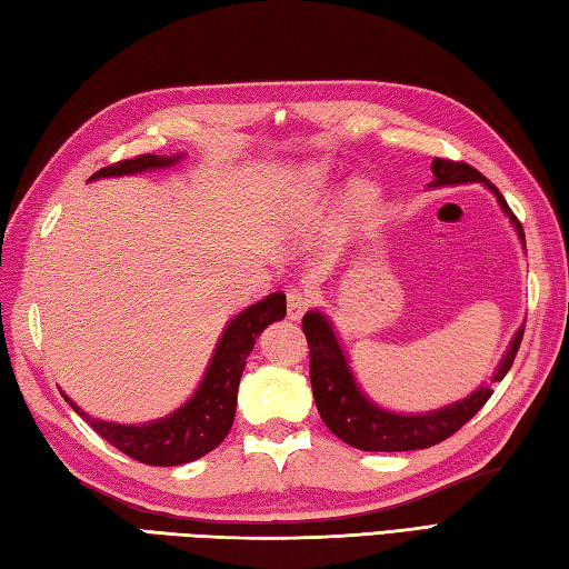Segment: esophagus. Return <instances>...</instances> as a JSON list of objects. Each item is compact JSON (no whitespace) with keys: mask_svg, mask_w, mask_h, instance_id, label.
Wrapping results in <instances>:
<instances>
[{"mask_svg":"<svg viewBox=\"0 0 569 569\" xmlns=\"http://www.w3.org/2000/svg\"><path fill=\"white\" fill-rule=\"evenodd\" d=\"M311 301H315V295H311L307 287L289 289V295H287V317L292 319V321L301 319V315H305V311L311 307Z\"/></svg>","mask_w":569,"mask_h":569,"instance_id":"esophagus-1","label":"esophagus"}]
</instances>
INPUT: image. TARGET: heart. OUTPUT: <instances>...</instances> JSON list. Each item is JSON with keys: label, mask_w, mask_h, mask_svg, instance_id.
<instances>
[{"label": "heart", "mask_w": 569, "mask_h": 569, "mask_svg": "<svg viewBox=\"0 0 569 569\" xmlns=\"http://www.w3.org/2000/svg\"><path fill=\"white\" fill-rule=\"evenodd\" d=\"M356 199L358 201H366V191H356Z\"/></svg>", "instance_id": "1"}]
</instances>
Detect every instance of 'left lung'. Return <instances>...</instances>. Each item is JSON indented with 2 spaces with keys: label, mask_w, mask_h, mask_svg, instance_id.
I'll use <instances>...</instances> for the list:
<instances>
[{
  "label": "left lung",
  "mask_w": 569,
  "mask_h": 569,
  "mask_svg": "<svg viewBox=\"0 0 569 569\" xmlns=\"http://www.w3.org/2000/svg\"><path fill=\"white\" fill-rule=\"evenodd\" d=\"M432 173L435 181L430 187H455V183L469 181H481L483 187H489L496 193V199L501 203L506 216L511 218V223L516 226L520 242L526 246L523 226L518 223V218L513 216L511 208H508L501 191H498L481 171L469 167L467 161L435 157ZM301 329H305L309 343L311 392H315L321 420L336 437L356 449L412 451L435 447L439 442H445V439L455 435L457 430H461V427L483 408L486 400H489L493 392L489 386H481L477 392H471L469 398L425 415L388 412L370 402L361 392V388L356 386V378L351 373L349 361H346V353L339 339H336L331 321L323 317L321 311H307L305 319H301ZM520 341H523V327L518 329L511 346H508L501 366H498L491 378L493 382L503 380L508 370H511L513 358L520 349Z\"/></svg>",
  "instance_id": "obj_1"
}]
</instances>
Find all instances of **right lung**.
Instances as JSON below:
<instances>
[{
	"mask_svg": "<svg viewBox=\"0 0 569 569\" xmlns=\"http://www.w3.org/2000/svg\"><path fill=\"white\" fill-rule=\"evenodd\" d=\"M181 157L183 154H139L134 159H122L118 164H110L92 173L90 181L102 177H122V173H139L147 169H164L177 164ZM284 315L287 299L282 292H274L258 301V305L242 309L228 323L223 336H220L199 390L193 392V398L187 405H181L177 412L167 415L164 420H154L147 425H114L96 420V417L80 410L71 398H63L92 430L114 449H120L122 455L149 463V467H179V463H189L216 449L230 432L236 420L238 382L242 370H246V361L252 351L254 339L272 321L284 319Z\"/></svg>",
	"mask_w": 569,
	"mask_h": 569,
	"instance_id": "right-lung-1",
	"label": "right lung"
}]
</instances>
